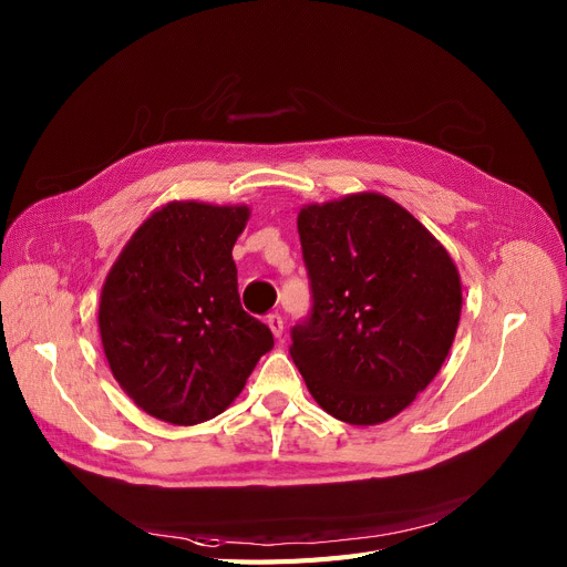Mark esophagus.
Returning a JSON list of instances; mask_svg holds the SVG:
<instances>
[{
    "label": "esophagus",
    "mask_w": 567,
    "mask_h": 567,
    "mask_svg": "<svg viewBox=\"0 0 567 567\" xmlns=\"http://www.w3.org/2000/svg\"><path fill=\"white\" fill-rule=\"evenodd\" d=\"M268 327H270L272 337H276V339L280 341V339H282V332H285V322H282V316H278V313L268 316Z\"/></svg>",
    "instance_id": "esophagus-1"
}]
</instances>
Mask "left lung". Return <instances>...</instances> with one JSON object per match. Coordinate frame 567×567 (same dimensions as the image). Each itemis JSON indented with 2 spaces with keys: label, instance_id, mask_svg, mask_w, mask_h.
Returning a JSON list of instances; mask_svg holds the SVG:
<instances>
[{
  "label": "left lung",
  "instance_id": "left-lung-1",
  "mask_svg": "<svg viewBox=\"0 0 567 567\" xmlns=\"http://www.w3.org/2000/svg\"><path fill=\"white\" fill-rule=\"evenodd\" d=\"M313 308L289 355L316 403L374 426L441 372L462 316V280L422 221L381 193L303 205L297 218Z\"/></svg>",
  "mask_w": 567,
  "mask_h": 567
}]
</instances>
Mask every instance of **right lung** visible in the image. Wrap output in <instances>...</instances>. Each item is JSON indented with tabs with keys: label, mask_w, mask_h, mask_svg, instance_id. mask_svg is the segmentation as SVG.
Masks as SVG:
<instances>
[{
	"label": "right lung",
	"mask_w": 567,
	"mask_h": 567,
	"mask_svg": "<svg viewBox=\"0 0 567 567\" xmlns=\"http://www.w3.org/2000/svg\"><path fill=\"white\" fill-rule=\"evenodd\" d=\"M247 205L174 199L155 209L107 270L99 330L122 391L159 422L203 424L243 393L272 349L243 310L233 245Z\"/></svg>",
	"instance_id": "right-lung-1"
}]
</instances>
